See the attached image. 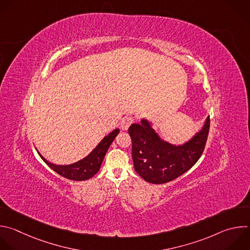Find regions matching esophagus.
Here are the masks:
<instances>
[{"instance_id": "esophagus-1", "label": "esophagus", "mask_w": 250, "mask_h": 250, "mask_svg": "<svg viewBox=\"0 0 250 250\" xmlns=\"http://www.w3.org/2000/svg\"><path fill=\"white\" fill-rule=\"evenodd\" d=\"M135 121V118L132 117V116H127V117H125L122 121V128L124 130H126L131 124H133Z\"/></svg>"}]
</instances>
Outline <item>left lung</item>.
Masks as SVG:
<instances>
[{"mask_svg": "<svg viewBox=\"0 0 250 250\" xmlns=\"http://www.w3.org/2000/svg\"><path fill=\"white\" fill-rule=\"evenodd\" d=\"M210 128V118L201 131L190 141L175 146L163 141L146 120L132 124L128 133L132 141V160L135 172L151 184L169 183L186 172L201 157Z\"/></svg>", "mask_w": 250, "mask_h": 250, "instance_id": "left-lung-1", "label": "left lung"}]
</instances>
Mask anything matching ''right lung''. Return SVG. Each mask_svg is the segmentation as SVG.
Segmentation results:
<instances>
[{
	"label": "right lung",
	"instance_id": "add662e5",
	"mask_svg": "<svg viewBox=\"0 0 250 250\" xmlns=\"http://www.w3.org/2000/svg\"><path fill=\"white\" fill-rule=\"evenodd\" d=\"M119 131L120 130L118 128L113 130L106 137H104V139L87 157L72 165L57 166L48 162L40 154L39 155L49 167L60 176L71 181H86L92 178L94 175H96L100 170L101 164L106 155V152L108 151L110 145L118 135Z\"/></svg>",
	"mask_w": 250,
	"mask_h": 250
}]
</instances>
